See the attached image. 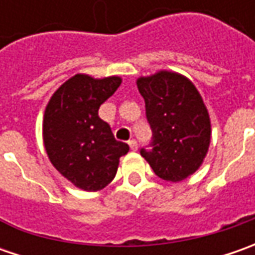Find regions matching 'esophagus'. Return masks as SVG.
<instances>
[{
    "label": "esophagus",
    "instance_id": "obj_1",
    "mask_svg": "<svg viewBox=\"0 0 255 255\" xmlns=\"http://www.w3.org/2000/svg\"><path fill=\"white\" fill-rule=\"evenodd\" d=\"M129 146H130V149H132L133 152H134V150H137V142H136V140H134V139H132V140H129Z\"/></svg>",
    "mask_w": 255,
    "mask_h": 255
}]
</instances>
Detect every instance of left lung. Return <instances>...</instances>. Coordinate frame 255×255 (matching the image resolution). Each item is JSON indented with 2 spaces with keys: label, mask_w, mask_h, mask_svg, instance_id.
Masks as SVG:
<instances>
[{
  "label": "left lung",
  "mask_w": 255,
  "mask_h": 255,
  "mask_svg": "<svg viewBox=\"0 0 255 255\" xmlns=\"http://www.w3.org/2000/svg\"><path fill=\"white\" fill-rule=\"evenodd\" d=\"M152 128V149H140L156 176L167 181L187 179L204 160L211 139L210 116L191 81L160 71L136 81Z\"/></svg>",
  "instance_id": "1"
}]
</instances>
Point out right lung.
Returning <instances> with one entry per match:
<instances>
[{
  "mask_svg": "<svg viewBox=\"0 0 255 255\" xmlns=\"http://www.w3.org/2000/svg\"><path fill=\"white\" fill-rule=\"evenodd\" d=\"M121 84L119 76L95 79L76 74L46 105L42 134L48 157L65 179L85 191L106 187L116 176L121 156L129 152L98 115Z\"/></svg>",
  "mask_w": 255,
  "mask_h": 255,
  "instance_id": "right-lung-1",
  "label": "right lung"
}]
</instances>
